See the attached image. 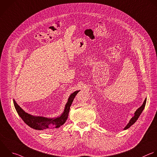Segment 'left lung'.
<instances>
[{
    "label": "left lung",
    "mask_w": 157,
    "mask_h": 157,
    "mask_svg": "<svg viewBox=\"0 0 157 157\" xmlns=\"http://www.w3.org/2000/svg\"><path fill=\"white\" fill-rule=\"evenodd\" d=\"M146 100H147V98L145 99V100H144L143 104L142 105V106H141L140 108H139V109L136 111V112L134 113V116L130 120L129 123H128V124H127V126L124 128V129H128L129 128H130V127L137 120L138 118L139 117L140 115L141 114V113L142 112L143 110H144V108H145V103H146Z\"/></svg>",
    "instance_id": "left-lung-1"
}]
</instances>
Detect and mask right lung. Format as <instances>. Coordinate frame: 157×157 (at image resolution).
<instances>
[{"instance_id": "obj_1", "label": "right lung", "mask_w": 157, "mask_h": 157, "mask_svg": "<svg viewBox=\"0 0 157 157\" xmlns=\"http://www.w3.org/2000/svg\"><path fill=\"white\" fill-rule=\"evenodd\" d=\"M79 92V90H77L71 94L68 100V102L65 105L64 112L60 117L56 118H47L42 117H34L31 115L23 111L16 103L15 100H13V103L15 108L19 116L21 118L23 121L31 128L37 130H45L51 128H58L62 126L68 119L70 106L71 105V103L76 95Z\"/></svg>"}]
</instances>
